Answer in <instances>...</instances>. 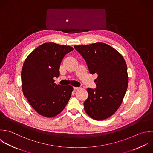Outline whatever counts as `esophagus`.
I'll use <instances>...</instances> for the list:
<instances>
[{"instance_id": "34e87169", "label": "esophagus", "mask_w": 153, "mask_h": 153, "mask_svg": "<svg viewBox=\"0 0 153 153\" xmlns=\"http://www.w3.org/2000/svg\"><path fill=\"white\" fill-rule=\"evenodd\" d=\"M73 89H74V90H77V89H79L80 88H79V87H74Z\"/></svg>"}]
</instances>
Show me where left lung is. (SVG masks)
Segmentation results:
<instances>
[{
  "label": "left lung",
  "mask_w": 153,
  "mask_h": 153,
  "mask_svg": "<svg viewBox=\"0 0 153 153\" xmlns=\"http://www.w3.org/2000/svg\"><path fill=\"white\" fill-rule=\"evenodd\" d=\"M88 65L91 74H97V88H88L84 102L86 113L93 119L111 116L120 106L128 86L127 65L122 55L102 42L74 46Z\"/></svg>",
  "instance_id": "8db88e82"
}]
</instances>
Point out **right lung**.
I'll list each match as a JSON object with an SVG mask.
<instances>
[{
    "mask_svg": "<svg viewBox=\"0 0 153 153\" xmlns=\"http://www.w3.org/2000/svg\"><path fill=\"white\" fill-rule=\"evenodd\" d=\"M69 46L45 43L25 59L21 71L22 89L31 107L41 116L53 117L68 103L73 90L70 85L54 83L59 76V67L64 56L72 51Z\"/></svg>",
    "mask_w": 153,
    "mask_h": 153,
    "instance_id": "obj_1",
    "label": "right lung"
}]
</instances>
